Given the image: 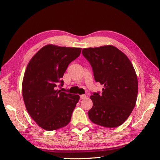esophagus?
Segmentation results:
<instances>
[{
	"mask_svg": "<svg viewBox=\"0 0 160 160\" xmlns=\"http://www.w3.org/2000/svg\"><path fill=\"white\" fill-rule=\"evenodd\" d=\"M87 98V96H86V95H81L80 96V99H85V98Z\"/></svg>",
	"mask_w": 160,
	"mask_h": 160,
	"instance_id": "1",
	"label": "esophagus"
}]
</instances>
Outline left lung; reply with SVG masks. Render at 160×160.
I'll return each instance as SVG.
<instances>
[{
    "label": "left lung",
    "instance_id": "left-lung-1",
    "mask_svg": "<svg viewBox=\"0 0 160 160\" xmlns=\"http://www.w3.org/2000/svg\"><path fill=\"white\" fill-rule=\"evenodd\" d=\"M82 52L92 67L95 80L104 85L102 93L90 96L93 107L89 118L102 127H118L127 120L136 103L138 82L134 67L114 46L84 48Z\"/></svg>",
    "mask_w": 160,
    "mask_h": 160
}]
</instances>
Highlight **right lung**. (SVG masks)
Wrapping results in <instances>:
<instances>
[{"mask_svg":"<svg viewBox=\"0 0 160 160\" xmlns=\"http://www.w3.org/2000/svg\"><path fill=\"white\" fill-rule=\"evenodd\" d=\"M81 48L47 45L30 60L24 75L22 97L30 116L39 127L53 131L69 123L79 101L78 95L58 90L67 67L80 56Z\"/></svg>","mask_w":160,"mask_h":160,"instance_id":"1","label":"right lung"}]
</instances>
